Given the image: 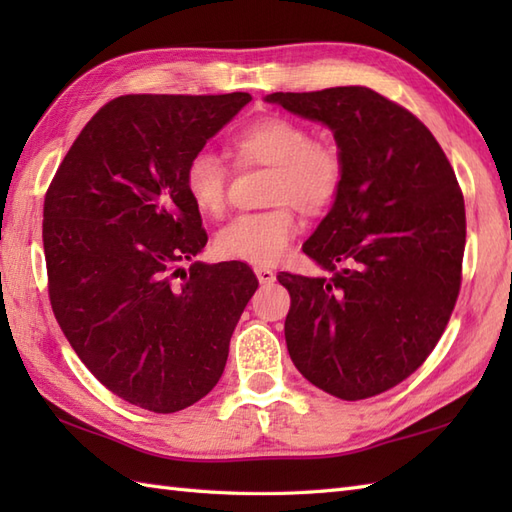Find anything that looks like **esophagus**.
Segmentation results:
<instances>
[{
    "label": "esophagus",
    "mask_w": 512,
    "mask_h": 512,
    "mask_svg": "<svg viewBox=\"0 0 512 512\" xmlns=\"http://www.w3.org/2000/svg\"><path fill=\"white\" fill-rule=\"evenodd\" d=\"M255 275H257V279H259V284H273V281H275V273H273V270L264 268V266L255 268Z\"/></svg>",
    "instance_id": "esophagus-1"
}]
</instances>
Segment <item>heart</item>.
<instances>
[{
	"label": "heart",
	"mask_w": 512,
	"mask_h": 512,
	"mask_svg": "<svg viewBox=\"0 0 512 512\" xmlns=\"http://www.w3.org/2000/svg\"><path fill=\"white\" fill-rule=\"evenodd\" d=\"M237 167H268V204L273 209L233 217L215 235L222 259L270 266L286 253L299 231L295 209L321 215L339 200L345 182L341 149L328 138H312L310 127L290 116L268 114L244 125L231 138ZM226 162L200 149L184 167V189L195 209L217 217L228 200Z\"/></svg>",
	"instance_id": "obj_1"
}]
</instances>
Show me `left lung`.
I'll list each match as a JSON object with an SVG mask.
<instances>
[{
	"instance_id": "obj_1",
	"label": "left lung",
	"mask_w": 512,
	"mask_h": 512,
	"mask_svg": "<svg viewBox=\"0 0 512 512\" xmlns=\"http://www.w3.org/2000/svg\"><path fill=\"white\" fill-rule=\"evenodd\" d=\"M266 101L328 125L345 160L339 200L303 244L332 277L277 275L290 292V358L336 398L378 396L427 361L458 301V178L420 118L363 85Z\"/></svg>"
}]
</instances>
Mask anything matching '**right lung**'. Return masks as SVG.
I'll return each instance as SVG.
<instances>
[{"label": "right lung", "instance_id": "1", "mask_svg": "<svg viewBox=\"0 0 512 512\" xmlns=\"http://www.w3.org/2000/svg\"><path fill=\"white\" fill-rule=\"evenodd\" d=\"M250 94H125L83 127L43 200L57 323L99 383L173 413L220 380L259 281L242 262L184 264L206 244L184 167Z\"/></svg>", "mask_w": 512, "mask_h": 512}]
</instances>
